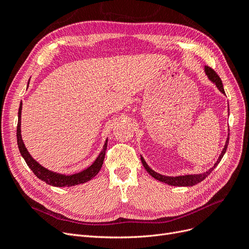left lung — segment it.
Masks as SVG:
<instances>
[{"label":"left lung","instance_id":"left-lung-1","mask_svg":"<svg viewBox=\"0 0 249 249\" xmlns=\"http://www.w3.org/2000/svg\"><path fill=\"white\" fill-rule=\"evenodd\" d=\"M205 72L208 76L209 80L211 82H213L214 84L217 86V88L219 89V91H221L223 94H225L224 92V88H223V85H222V81L221 79L219 78V76L214 71V70L211 69V67L209 66H205ZM230 111V109H229ZM230 131V130H229ZM229 140H230V133L228 135V138H227V141H225V144H224V147L222 149V152L219 156V158H218V160L216 161V163L214 164L213 167H211L209 170H207L206 172L203 173H198V175H186V176H178V177H167V176H163V175H160V173H158L156 171H154L152 168H150L148 165L146 164V162L144 161V159H143V157L141 156V162L143 164V166H144L145 170L149 173L150 176H152L153 178H155L156 179L159 180V182H162V183H165L167 185H170V186H180V187H190V186H194L196 185L198 183H200L201 180L205 179L211 172H212L214 170V168L217 166L218 164H219V162L221 161L222 157L224 156L225 152H227V148H228V145H229Z\"/></svg>","mask_w":249,"mask_h":249}]
</instances>
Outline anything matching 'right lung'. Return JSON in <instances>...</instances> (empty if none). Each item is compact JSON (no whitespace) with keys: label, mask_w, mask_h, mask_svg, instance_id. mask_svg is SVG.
<instances>
[{"label":"right lung","mask_w":249,"mask_h":249,"mask_svg":"<svg viewBox=\"0 0 249 249\" xmlns=\"http://www.w3.org/2000/svg\"><path fill=\"white\" fill-rule=\"evenodd\" d=\"M29 82H30V80H29ZM29 82H28V86H29ZM21 109H22V103L20 102L19 109H18V130H17L18 145L19 148L20 155L25 159L29 168L33 171V173L37 178L43 180V182H46L47 184H49L51 186H54V187H72V186H77V185L84 184V183L88 182V180L94 178L97 173H99V171L101 170V168L103 166V163H104L105 154H106V149H107L108 139H106V142H105V144L103 146V149L100 153L99 157H97L95 161L86 169L82 170L78 173H73V175H62V173L49 170L48 168L43 167L42 165H40L35 159H33V157L29 154L28 149L25 146V143L21 139V134H20L21 133V131H20Z\"/></svg>","instance_id":"obj_1"}]
</instances>
